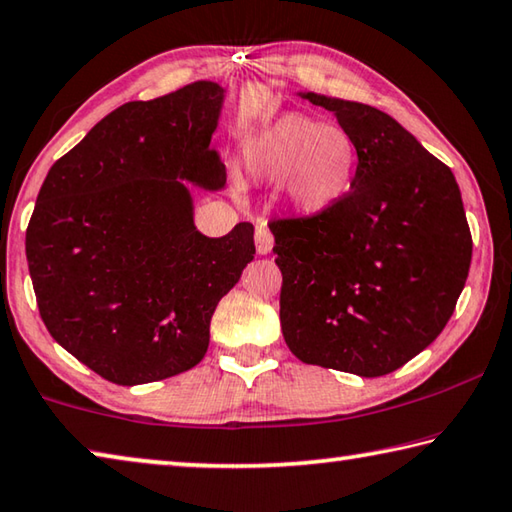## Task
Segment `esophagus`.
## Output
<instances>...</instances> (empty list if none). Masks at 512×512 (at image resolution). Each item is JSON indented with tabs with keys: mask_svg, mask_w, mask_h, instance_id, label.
I'll list each match as a JSON object with an SVG mask.
<instances>
[{
	"mask_svg": "<svg viewBox=\"0 0 512 512\" xmlns=\"http://www.w3.org/2000/svg\"><path fill=\"white\" fill-rule=\"evenodd\" d=\"M255 248L259 255H268L273 250V235L271 230L266 228V223H259L255 230Z\"/></svg>",
	"mask_w": 512,
	"mask_h": 512,
	"instance_id": "esophagus-1",
	"label": "esophagus"
}]
</instances>
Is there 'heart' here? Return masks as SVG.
<instances>
[{
	"instance_id": "obj_1",
	"label": "heart",
	"mask_w": 512,
	"mask_h": 512,
	"mask_svg": "<svg viewBox=\"0 0 512 512\" xmlns=\"http://www.w3.org/2000/svg\"><path fill=\"white\" fill-rule=\"evenodd\" d=\"M250 178L280 185L291 212L316 216L350 192L359 146L345 128L302 112H284L241 146Z\"/></svg>"
}]
</instances>
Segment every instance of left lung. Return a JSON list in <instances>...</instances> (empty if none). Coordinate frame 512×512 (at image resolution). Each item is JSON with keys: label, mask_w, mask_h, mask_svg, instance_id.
<instances>
[{"label": "left lung", "mask_w": 512, "mask_h": 512, "mask_svg": "<svg viewBox=\"0 0 512 512\" xmlns=\"http://www.w3.org/2000/svg\"><path fill=\"white\" fill-rule=\"evenodd\" d=\"M332 112L359 146L350 192L327 212L273 221L280 323L311 366L381 377L443 332L472 259L449 167L372 106L298 92Z\"/></svg>", "instance_id": "obj_1"}]
</instances>
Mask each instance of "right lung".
Here are the masks:
<instances>
[{
    "label": "right lung",
    "instance_id": "obj_1",
    "mask_svg": "<svg viewBox=\"0 0 512 512\" xmlns=\"http://www.w3.org/2000/svg\"><path fill=\"white\" fill-rule=\"evenodd\" d=\"M225 88L196 81L103 117L49 169L27 230L42 323L119 386L180 375L205 357L219 300L255 255L253 223L207 237L192 187L219 192L212 149Z\"/></svg>",
    "mask_w": 512,
    "mask_h": 512
}]
</instances>
